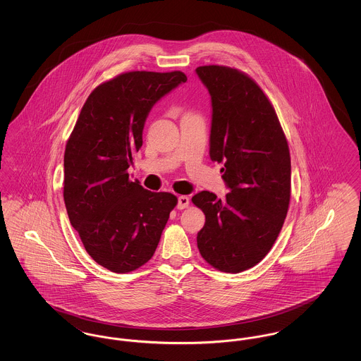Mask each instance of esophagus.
Masks as SVG:
<instances>
[{"instance_id": "34e87169", "label": "esophagus", "mask_w": 361, "mask_h": 361, "mask_svg": "<svg viewBox=\"0 0 361 361\" xmlns=\"http://www.w3.org/2000/svg\"><path fill=\"white\" fill-rule=\"evenodd\" d=\"M189 206V197L188 196H184V195H181V196H178V203H177V208L178 209H184V208H187Z\"/></svg>"}]
</instances>
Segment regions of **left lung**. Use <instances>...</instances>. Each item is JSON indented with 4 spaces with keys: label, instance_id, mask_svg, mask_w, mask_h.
Listing matches in <instances>:
<instances>
[{
    "label": "left lung",
    "instance_id": "1",
    "mask_svg": "<svg viewBox=\"0 0 361 361\" xmlns=\"http://www.w3.org/2000/svg\"><path fill=\"white\" fill-rule=\"evenodd\" d=\"M212 105L209 157L224 165V199L202 190L192 203L206 215L197 233L202 257L238 274L265 257L283 227L291 197V157L275 108L240 70L196 69Z\"/></svg>",
    "mask_w": 361,
    "mask_h": 361
}]
</instances>
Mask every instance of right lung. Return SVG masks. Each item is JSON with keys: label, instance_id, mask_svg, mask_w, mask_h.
I'll return each instance as SVG.
<instances>
[{"label": "right lung", "instance_id": "obj_1", "mask_svg": "<svg viewBox=\"0 0 361 361\" xmlns=\"http://www.w3.org/2000/svg\"><path fill=\"white\" fill-rule=\"evenodd\" d=\"M183 71H128L86 99L66 143L63 199L87 255L115 274L153 257L177 197L131 181L133 153L143 143L150 109L185 82Z\"/></svg>", "mask_w": 361, "mask_h": 361}]
</instances>
